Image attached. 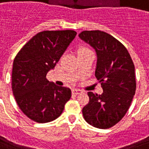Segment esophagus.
Segmentation results:
<instances>
[{
  "label": "esophagus",
  "mask_w": 149,
  "mask_h": 149,
  "mask_svg": "<svg viewBox=\"0 0 149 149\" xmlns=\"http://www.w3.org/2000/svg\"><path fill=\"white\" fill-rule=\"evenodd\" d=\"M72 94L77 95V94H79V93H81L82 91H80V90H76V89H74V90H72Z\"/></svg>",
  "instance_id": "34e87169"
}]
</instances>
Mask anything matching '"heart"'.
I'll use <instances>...</instances> for the list:
<instances>
[{
	"mask_svg": "<svg viewBox=\"0 0 149 149\" xmlns=\"http://www.w3.org/2000/svg\"><path fill=\"white\" fill-rule=\"evenodd\" d=\"M91 50L88 49L87 48H85V47H80L79 48L77 51V56H79V55H82V54L85 53V52H90Z\"/></svg>",
	"mask_w": 149,
	"mask_h": 149,
	"instance_id": "1",
	"label": "heart"
}]
</instances>
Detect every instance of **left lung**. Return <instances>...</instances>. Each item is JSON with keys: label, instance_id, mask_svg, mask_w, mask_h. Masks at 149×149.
<instances>
[{"label": "left lung", "instance_id": "left-lung-1", "mask_svg": "<svg viewBox=\"0 0 149 149\" xmlns=\"http://www.w3.org/2000/svg\"><path fill=\"white\" fill-rule=\"evenodd\" d=\"M79 37L95 50V76L104 91L100 95L87 93L90 100L83 115L93 127L109 128L125 115L135 93L134 63L127 49L104 31H84Z\"/></svg>", "mask_w": 149, "mask_h": 149}]
</instances>
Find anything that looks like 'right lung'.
<instances>
[{
    "instance_id": "add662e5",
    "label": "right lung",
    "mask_w": 149,
    "mask_h": 149,
    "mask_svg": "<svg viewBox=\"0 0 149 149\" xmlns=\"http://www.w3.org/2000/svg\"><path fill=\"white\" fill-rule=\"evenodd\" d=\"M77 36L72 30L44 31L33 36L13 63V94L22 111L31 120L47 123L58 118L71 90L46 79Z\"/></svg>"
}]
</instances>
